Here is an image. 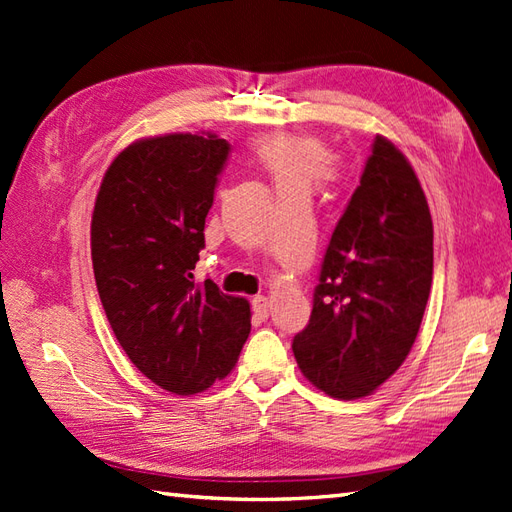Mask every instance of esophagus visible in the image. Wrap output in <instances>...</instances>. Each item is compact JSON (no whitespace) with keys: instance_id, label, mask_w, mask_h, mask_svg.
I'll return each instance as SVG.
<instances>
[{"instance_id":"obj_1","label":"esophagus","mask_w":512,"mask_h":512,"mask_svg":"<svg viewBox=\"0 0 512 512\" xmlns=\"http://www.w3.org/2000/svg\"><path fill=\"white\" fill-rule=\"evenodd\" d=\"M268 311H270V300L266 296H255L253 298V313L257 320H266L268 318Z\"/></svg>"}]
</instances>
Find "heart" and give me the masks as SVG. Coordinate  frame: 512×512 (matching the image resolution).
Returning a JSON list of instances; mask_svg holds the SVG:
<instances>
[{
  "mask_svg": "<svg viewBox=\"0 0 512 512\" xmlns=\"http://www.w3.org/2000/svg\"><path fill=\"white\" fill-rule=\"evenodd\" d=\"M248 153L270 177L281 199L285 196L307 199L313 188L331 183L337 177L329 144L307 131L281 129L257 136Z\"/></svg>",
  "mask_w": 512,
  "mask_h": 512,
  "instance_id": "b5f03b06",
  "label": "heart"
}]
</instances>
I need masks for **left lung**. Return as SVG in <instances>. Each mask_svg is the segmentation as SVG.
Segmentation results:
<instances>
[{
    "label": "left lung",
    "mask_w": 512,
    "mask_h": 512,
    "mask_svg": "<svg viewBox=\"0 0 512 512\" xmlns=\"http://www.w3.org/2000/svg\"><path fill=\"white\" fill-rule=\"evenodd\" d=\"M432 285V218L406 155L378 134L333 231L294 357L339 400L372 396L409 357Z\"/></svg>",
    "instance_id": "obj_1"
}]
</instances>
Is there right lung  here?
<instances>
[{"label": "right lung", "instance_id": "obj_1", "mask_svg": "<svg viewBox=\"0 0 512 512\" xmlns=\"http://www.w3.org/2000/svg\"><path fill=\"white\" fill-rule=\"evenodd\" d=\"M229 142L214 131L134 140L95 199L90 255L101 305L129 361L175 396L222 381L251 333V305L194 283Z\"/></svg>", "mask_w": 512, "mask_h": 512}]
</instances>
